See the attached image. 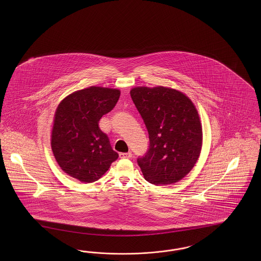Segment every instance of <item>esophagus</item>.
Returning <instances> with one entry per match:
<instances>
[{
  "label": "esophagus",
  "instance_id": "obj_1",
  "mask_svg": "<svg viewBox=\"0 0 261 261\" xmlns=\"http://www.w3.org/2000/svg\"><path fill=\"white\" fill-rule=\"evenodd\" d=\"M119 158L121 159H130L132 158V153L131 152H127V153H119Z\"/></svg>",
  "mask_w": 261,
  "mask_h": 261
}]
</instances>
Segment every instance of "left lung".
<instances>
[{
    "mask_svg": "<svg viewBox=\"0 0 261 261\" xmlns=\"http://www.w3.org/2000/svg\"><path fill=\"white\" fill-rule=\"evenodd\" d=\"M149 135V148L138 158L144 179L153 185L179 182L196 164L202 125L190 98L170 88L136 87L130 91Z\"/></svg>",
    "mask_w": 261,
    "mask_h": 261,
    "instance_id": "8db88e82",
    "label": "left lung"
}]
</instances>
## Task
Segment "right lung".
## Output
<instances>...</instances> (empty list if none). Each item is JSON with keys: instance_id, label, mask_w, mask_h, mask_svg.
I'll list each match as a JSON object with an SVG mask.
<instances>
[{"instance_id": "obj_1", "label": "right lung", "mask_w": 261, "mask_h": 261, "mask_svg": "<svg viewBox=\"0 0 261 261\" xmlns=\"http://www.w3.org/2000/svg\"><path fill=\"white\" fill-rule=\"evenodd\" d=\"M117 89L92 87L65 97L56 111L51 149L65 173L80 182L97 181L119 154L98 126L103 115L119 100Z\"/></svg>"}]
</instances>
